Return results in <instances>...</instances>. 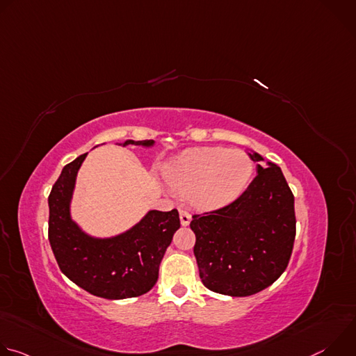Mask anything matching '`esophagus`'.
<instances>
[{"mask_svg":"<svg viewBox=\"0 0 356 356\" xmlns=\"http://www.w3.org/2000/svg\"><path fill=\"white\" fill-rule=\"evenodd\" d=\"M179 213H180V224L183 227H187L190 224V221H191V216L186 210H180Z\"/></svg>","mask_w":356,"mask_h":356,"instance_id":"esophagus-1","label":"esophagus"}]
</instances>
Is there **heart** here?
<instances>
[{
  "label": "heart",
  "mask_w": 356,
  "mask_h": 356,
  "mask_svg": "<svg viewBox=\"0 0 356 356\" xmlns=\"http://www.w3.org/2000/svg\"><path fill=\"white\" fill-rule=\"evenodd\" d=\"M162 173L172 188L187 193L193 207L214 211L229 206L243 194L253 163L242 150L197 147L166 162Z\"/></svg>",
  "instance_id": "b5f03b06"
}]
</instances>
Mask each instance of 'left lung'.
<instances>
[{
	"mask_svg": "<svg viewBox=\"0 0 356 356\" xmlns=\"http://www.w3.org/2000/svg\"><path fill=\"white\" fill-rule=\"evenodd\" d=\"M257 177L232 204L193 216L194 257L211 291L246 297L275 283L287 268L296 236L294 197L282 169L246 149Z\"/></svg>",
	"mask_w": 356,
	"mask_h": 356,
	"instance_id": "8db88e82",
	"label": "left lung"
}]
</instances>
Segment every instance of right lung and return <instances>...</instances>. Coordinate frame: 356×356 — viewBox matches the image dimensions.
<instances>
[{"mask_svg": "<svg viewBox=\"0 0 356 356\" xmlns=\"http://www.w3.org/2000/svg\"><path fill=\"white\" fill-rule=\"evenodd\" d=\"M121 146L145 149L155 140L127 139ZM87 158L66 165L49 194V242L60 270L79 287L107 300L147 293L159 277V266L175 232L180 228L177 210H149L129 229L113 236L86 232L72 217L77 173Z\"/></svg>", "mask_w": 356, "mask_h": 356, "instance_id": "right-lung-1", "label": "right lung"}]
</instances>
